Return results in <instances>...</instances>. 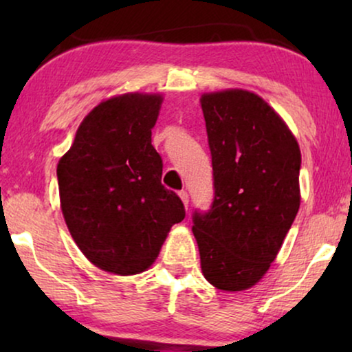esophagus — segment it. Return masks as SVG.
I'll list each match as a JSON object with an SVG mask.
<instances>
[{
	"label": "esophagus",
	"instance_id": "obj_1",
	"mask_svg": "<svg viewBox=\"0 0 352 352\" xmlns=\"http://www.w3.org/2000/svg\"><path fill=\"white\" fill-rule=\"evenodd\" d=\"M179 199L182 200V204H184V206L187 208V206H189V194H187L186 190H181L179 192Z\"/></svg>",
	"mask_w": 352,
	"mask_h": 352
}]
</instances>
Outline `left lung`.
Listing matches in <instances>:
<instances>
[{"instance_id": "1", "label": "left lung", "mask_w": 352, "mask_h": 352, "mask_svg": "<svg viewBox=\"0 0 352 352\" xmlns=\"http://www.w3.org/2000/svg\"><path fill=\"white\" fill-rule=\"evenodd\" d=\"M213 165L210 210L192 216L201 272L242 292L263 278L300 210L301 152L266 100L245 89L201 96Z\"/></svg>"}]
</instances>
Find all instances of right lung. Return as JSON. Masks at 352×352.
I'll use <instances>...</instances> for the list:
<instances>
[{
    "instance_id": "add662e5",
    "label": "right lung",
    "mask_w": 352,
    "mask_h": 352,
    "mask_svg": "<svg viewBox=\"0 0 352 352\" xmlns=\"http://www.w3.org/2000/svg\"><path fill=\"white\" fill-rule=\"evenodd\" d=\"M163 98L128 93L100 102L57 165L60 208L81 253L102 271L131 276L155 261L184 205L162 184L152 146Z\"/></svg>"
}]
</instances>
